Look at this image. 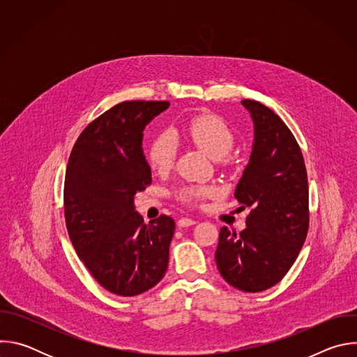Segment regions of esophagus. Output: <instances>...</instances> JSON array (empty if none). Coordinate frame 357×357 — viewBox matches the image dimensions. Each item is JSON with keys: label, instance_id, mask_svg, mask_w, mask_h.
<instances>
[{"label": "esophagus", "instance_id": "obj_1", "mask_svg": "<svg viewBox=\"0 0 357 357\" xmlns=\"http://www.w3.org/2000/svg\"><path fill=\"white\" fill-rule=\"evenodd\" d=\"M193 225H196V220H193V219H189V218H182V219H179L178 220V227H189V226H193Z\"/></svg>", "mask_w": 357, "mask_h": 357}]
</instances>
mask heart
I'll return each instance as SVG.
<instances>
[{
	"instance_id": "heart-1",
	"label": "heart",
	"mask_w": 357,
	"mask_h": 357,
	"mask_svg": "<svg viewBox=\"0 0 357 357\" xmlns=\"http://www.w3.org/2000/svg\"><path fill=\"white\" fill-rule=\"evenodd\" d=\"M183 135L213 161L223 160L234 145V132L230 126L216 114L203 113L192 117L182 128ZM176 139L165 131L157 135L148 146L146 158L151 169L158 174L169 171L176 158ZM213 186H186L179 196L188 203H199L205 197L216 195Z\"/></svg>"
}]
</instances>
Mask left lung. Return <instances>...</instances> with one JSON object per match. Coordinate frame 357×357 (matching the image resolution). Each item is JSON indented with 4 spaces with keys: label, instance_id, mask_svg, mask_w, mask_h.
<instances>
[{
    "label": "left lung",
    "instance_id": "obj_1",
    "mask_svg": "<svg viewBox=\"0 0 357 357\" xmlns=\"http://www.w3.org/2000/svg\"><path fill=\"white\" fill-rule=\"evenodd\" d=\"M241 106L252 121V146L234 197L250 208L240 233L220 229L216 266L231 287L260 292L282 280L310 226L308 178L299 145L285 123L254 100Z\"/></svg>",
    "mask_w": 357,
    "mask_h": 357
}]
</instances>
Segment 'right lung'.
<instances>
[{
  "label": "right lung",
  "instance_id": "right-lung-1",
  "mask_svg": "<svg viewBox=\"0 0 357 357\" xmlns=\"http://www.w3.org/2000/svg\"><path fill=\"white\" fill-rule=\"evenodd\" d=\"M168 101H124L77 138L65 178V218L72 244L97 282L120 296L139 295L167 273L175 222L144 223L134 197L151 183L144 128Z\"/></svg>",
  "mask_w": 357,
  "mask_h": 357
}]
</instances>
